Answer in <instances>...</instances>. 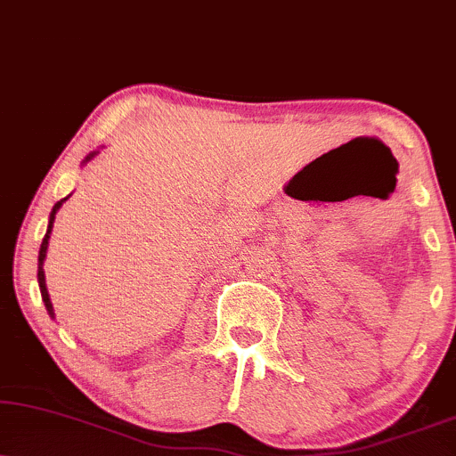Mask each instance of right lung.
<instances>
[{"label": "right lung", "instance_id": "1", "mask_svg": "<svg viewBox=\"0 0 456 456\" xmlns=\"http://www.w3.org/2000/svg\"><path fill=\"white\" fill-rule=\"evenodd\" d=\"M99 151H92L90 155H86V159L82 161V164H86V161H90L94 155ZM69 200L62 198L61 201H56L54 208H52L50 212V218H48V229H45V235L42 240V248H39V256H37V284H39V292H42V301L45 305V311H48V315L52 320H54V307H52V301H50V295H48V288H45V273H44V261H45V252H48V241H50V233H52V227H54V218H56V212L61 210V206L65 204V201Z\"/></svg>", "mask_w": 456, "mask_h": 456}]
</instances>
